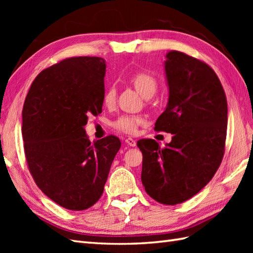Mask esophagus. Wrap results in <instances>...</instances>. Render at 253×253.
<instances>
[{"instance_id": "obj_1", "label": "esophagus", "mask_w": 253, "mask_h": 253, "mask_svg": "<svg viewBox=\"0 0 253 253\" xmlns=\"http://www.w3.org/2000/svg\"><path fill=\"white\" fill-rule=\"evenodd\" d=\"M125 142L128 144V146H130V147H135L136 146V140H135V139H132V138H126L125 139Z\"/></svg>"}]
</instances>
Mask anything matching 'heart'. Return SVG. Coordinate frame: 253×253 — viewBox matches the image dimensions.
I'll return each instance as SVG.
<instances>
[{"mask_svg": "<svg viewBox=\"0 0 253 253\" xmlns=\"http://www.w3.org/2000/svg\"><path fill=\"white\" fill-rule=\"evenodd\" d=\"M130 83L133 84L138 92L144 98L152 96L158 88V82L154 76L148 72H138L130 77ZM116 98V91L113 87L107 88L103 94V103L111 105L114 103ZM143 123V118L138 115H123L118 117L113 123V127L127 135H135L138 131V127Z\"/></svg>", "mask_w": 253, "mask_h": 253, "instance_id": "b5f03b06", "label": "heart"}]
</instances>
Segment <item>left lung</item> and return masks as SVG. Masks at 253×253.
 <instances>
[{
  "mask_svg": "<svg viewBox=\"0 0 253 253\" xmlns=\"http://www.w3.org/2000/svg\"><path fill=\"white\" fill-rule=\"evenodd\" d=\"M169 103L154 129L173 133L161 148L153 139L137 142L141 181L148 195L166 206L189 200L222 163L227 131V100L215 72L186 53L166 54Z\"/></svg>",
  "mask_w": 253,
  "mask_h": 253,
  "instance_id": "obj_1",
  "label": "left lung"
}]
</instances>
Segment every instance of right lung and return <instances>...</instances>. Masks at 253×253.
<instances>
[{
    "instance_id": "right-lung-1",
    "label": "right lung",
    "mask_w": 253,
    "mask_h": 253,
    "mask_svg": "<svg viewBox=\"0 0 253 253\" xmlns=\"http://www.w3.org/2000/svg\"><path fill=\"white\" fill-rule=\"evenodd\" d=\"M105 61L68 57L42 71L23 107L26 161L37 186L58 206L89 209L101 198L121 140L107 136L91 143L88 117L102 112Z\"/></svg>"
}]
</instances>
